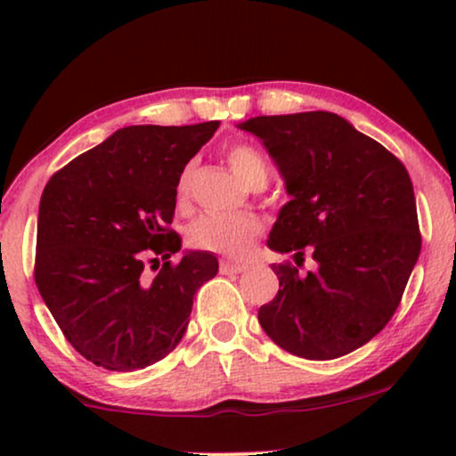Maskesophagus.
I'll return each mask as SVG.
<instances>
[{"label":"esophagus","mask_w":456,"mask_h":456,"mask_svg":"<svg viewBox=\"0 0 456 456\" xmlns=\"http://www.w3.org/2000/svg\"><path fill=\"white\" fill-rule=\"evenodd\" d=\"M248 270L246 264H235V261H221V272L223 274H242V272Z\"/></svg>","instance_id":"esophagus-1"}]
</instances>
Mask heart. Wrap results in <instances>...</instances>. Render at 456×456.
Segmentation results:
<instances>
[{
    "mask_svg": "<svg viewBox=\"0 0 456 456\" xmlns=\"http://www.w3.org/2000/svg\"><path fill=\"white\" fill-rule=\"evenodd\" d=\"M227 160L233 174L250 188H264L268 182V162L257 148L248 143H235L227 151ZM192 165H186L177 180V197H186L191 184ZM264 224L253 214H223L208 212L192 221L188 227V240L192 246L210 253L242 257L250 250L255 238L261 233Z\"/></svg>",
    "mask_w": 456,
    "mask_h": 456,
    "instance_id": "b5f03b06",
    "label": "heart"
}]
</instances>
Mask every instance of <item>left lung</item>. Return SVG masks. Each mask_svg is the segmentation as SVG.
Wrapping results in <instances>:
<instances>
[{"label":"left lung","instance_id":"8db88e82","mask_svg":"<svg viewBox=\"0 0 456 456\" xmlns=\"http://www.w3.org/2000/svg\"><path fill=\"white\" fill-rule=\"evenodd\" d=\"M238 128L261 139L291 197L268 246L317 264L306 274L272 265L281 289L259 308L261 328L306 360L362 347L395 315L420 255L410 174L337 113L259 115Z\"/></svg>","mask_w":456,"mask_h":456}]
</instances>
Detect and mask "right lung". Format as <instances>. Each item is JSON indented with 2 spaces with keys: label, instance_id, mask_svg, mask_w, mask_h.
<instances>
[{
  "label": "right lung",
  "instance_id": "obj_1",
  "mask_svg": "<svg viewBox=\"0 0 456 456\" xmlns=\"http://www.w3.org/2000/svg\"><path fill=\"white\" fill-rule=\"evenodd\" d=\"M221 126H126L77 156L40 197L34 279L68 343L107 370H139L182 341L192 297L216 276L208 250L171 255L177 180ZM163 261L145 280L144 261Z\"/></svg>",
  "mask_w": 456,
  "mask_h": 456
}]
</instances>
